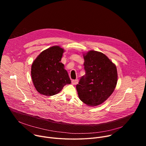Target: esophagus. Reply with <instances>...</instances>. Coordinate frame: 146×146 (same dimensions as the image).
<instances>
[{
  "label": "esophagus",
  "instance_id": "1",
  "mask_svg": "<svg viewBox=\"0 0 146 146\" xmlns=\"http://www.w3.org/2000/svg\"><path fill=\"white\" fill-rule=\"evenodd\" d=\"M78 82V79L73 80H72V84L73 85H76V84H77Z\"/></svg>",
  "mask_w": 146,
  "mask_h": 146
}]
</instances>
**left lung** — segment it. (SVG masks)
<instances>
[{"mask_svg":"<svg viewBox=\"0 0 146 146\" xmlns=\"http://www.w3.org/2000/svg\"><path fill=\"white\" fill-rule=\"evenodd\" d=\"M86 74L76 89L80 99L88 106H96L106 100L117 82L115 65L104 54L91 50L83 55Z\"/></svg>","mask_w":146,"mask_h":146,"instance_id":"8db88e82","label":"left lung"}]
</instances>
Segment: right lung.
Masks as SVG:
<instances>
[{"label": "right lung", "instance_id": "obj_1", "mask_svg": "<svg viewBox=\"0 0 146 146\" xmlns=\"http://www.w3.org/2000/svg\"><path fill=\"white\" fill-rule=\"evenodd\" d=\"M64 50L56 46L41 52L33 61L31 76L35 88L40 94L52 96L71 83L64 65L60 62Z\"/></svg>", "mask_w": 146, "mask_h": 146}]
</instances>
